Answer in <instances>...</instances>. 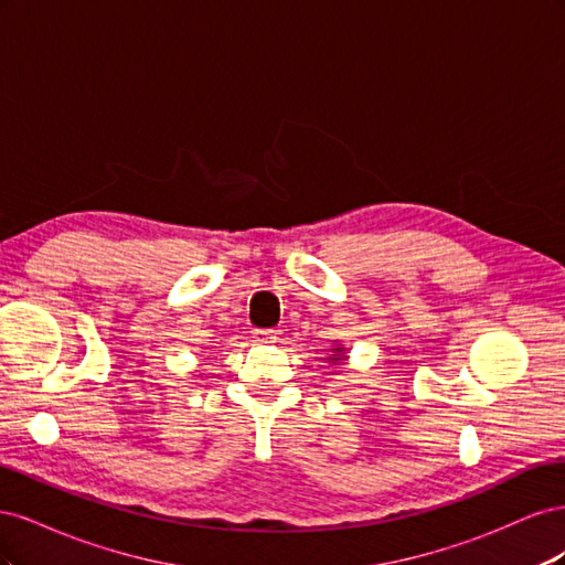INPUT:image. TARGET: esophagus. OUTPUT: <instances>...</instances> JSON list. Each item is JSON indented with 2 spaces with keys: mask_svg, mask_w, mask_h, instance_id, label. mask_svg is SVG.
Wrapping results in <instances>:
<instances>
[{
  "mask_svg": "<svg viewBox=\"0 0 565 565\" xmlns=\"http://www.w3.org/2000/svg\"><path fill=\"white\" fill-rule=\"evenodd\" d=\"M252 339L256 341V344H270V341H276V332H273V330H254Z\"/></svg>",
  "mask_w": 565,
  "mask_h": 565,
  "instance_id": "obj_1",
  "label": "esophagus"
}]
</instances>
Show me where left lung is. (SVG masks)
Masks as SVG:
<instances>
[{
    "mask_svg": "<svg viewBox=\"0 0 565 565\" xmlns=\"http://www.w3.org/2000/svg\"><path fill=\"white\" fill-rule=\"evenodd\" d=\"M332 351V355H328V358H324V361H328V363H332V365H339V363H344L347 361V349L344 347H334V349H330Z\"/></svg>",
    "mask_w": 565,
    "mask_h": 565,
    "instance_id": "left-lung-1",
    "label": "left lung"
}]
</instances>
